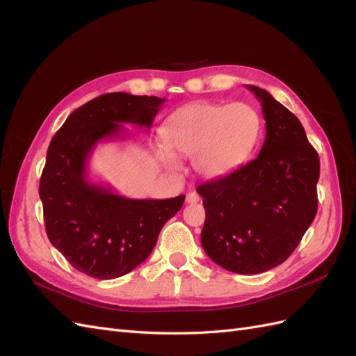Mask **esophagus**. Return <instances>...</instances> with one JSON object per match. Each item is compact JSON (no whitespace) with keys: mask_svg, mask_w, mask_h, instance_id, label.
Returning a JSON list of instances; mask_svg holds the SVG:
<instances>
[{"mask_svg":"<svg viewBox=\"0 0 356 356\" xmlns=\"http://www.w3.org/2000/svg\"><path fill=\"white\" fill-rule=\"evenodd\" d=\"M199 200H200V196L197 195L196 191H190L188 195H187V197H186L187 203H197Z\"/></svg>","mask_w":356,"mask_h":356,"instance_id":"1","label":"esophagus"}]
</instances>
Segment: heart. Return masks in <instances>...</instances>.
<instances>
[{
    "label": "heart",
    "instance_id": "obj_1",
    "mask_svg": "<svg viewBox=\"0 0 356 356\" xmlns=\"http://www.w3.org/2000/svg\"><path fill=\"white\" fill-rule=\"evenodd\" d=\"M261 136V117L250 104L195 102L172 113L163 124L165 144L157 156L168 170L181 169L179 157L204 178L232 174L248 160Z\"/></svg>",
    "mask_w": 356,
    "mask_h": 356
}]
</instances>
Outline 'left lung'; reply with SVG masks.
<instances>
[{
  "label": "left lung",
  "instance_id": "obj_1",
  "mask_svg": "<svg viewBox=\"0 0 356 356\" xmlns=\"http://www.w3.org/2000/svg\"><path fill=\"white\" fill-rule=\"evenodd\" d=\"M266 138L258 156L232 174L203 182L207 220L200 242L225 270L257 275L282 264L318 211L319 156L288 108L257 86Z\"/></svg>",
  "mask_w": 356,
  "mask_h": 356
}]
</instances>
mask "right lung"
Returning a JSON list of instances; mask_svg holds the SVG:
<instances>
[{
    "instance_id": "1",
    "label": "right lung",
    "mask_w": 356,
    "mask_h": 356,
    "mask_svg": "<svg viewBox=\"0 0 356 356\" xmlns=\"http://www.w3.org/2000/svg\"><path fill=\"white\" fill-rule=\"evenodd\" d=\"M166 99L115 92L68 115L53 136L40 179L49 241L68 263L95 279L120 277L152 254L165 222L186 196L129 199L88 178L101 141L123 138V123L149 129Z\"/></svg>"
}]
</instances>
